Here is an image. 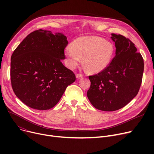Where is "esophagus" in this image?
Wrapping results in <instances>:
<instances>
[{
  "instance_id": "obj_1",
  "label": "esophagus",
  "mask_w": 154,
  "mask_h": 154,
  "mask_svg": "<svg viewBox=\"0 0 154 154\" xmlns=\"http://www.w3.org/2000/svg\"><path fill=\"white\" fill-rule=\"evenodd\" d=\"M83 77V75L81 74H76V78L77 79H80V78H82Z\"/></svg>"
}]
</instances>
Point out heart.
<instances>
[{
  "instance_id": "heart-1",
  "label": "heart",
  "mask_w": 154,
  "mask_h": 154,
  "mask_svg": "<svg viewBox=\"0 0 154 154\" xmlns=\"http://www.w3.org/2000/svg\"><path fill=\"white\" fill-rule=\"evenodd\" d=\"M65 55L70 69H74L81 62L88 72L96 74L106 69L114 55L112 42L97 36L77 38L65 49Z\"/></svg>"
}]
</instances>
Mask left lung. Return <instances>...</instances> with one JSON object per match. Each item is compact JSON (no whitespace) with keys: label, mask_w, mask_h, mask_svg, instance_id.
<instances>
[{"label":"left lung","mask_w":154,"mask_h":154,"mask_svg":"<svg viewBox=\"0 0 154 154\" xmlns=\"http://www.w3.org/2000/svg\"><path fill=\"white\" fill-rule=\"evenodd\" d=\"M111 35L116 56L104 70L88 77L91 84L87 93L95 108L108 112L124 107L137 95L144 68L142 57L131 40Z\"/></svg>","instance_id":"8db88e82"}]
</instances>
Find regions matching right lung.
Masks as SVG:
<instances>
[{"label": "right lung", "mask_w": 154, "mask_h": 154, "mask_svg": "<svg viewBox=\"0 0 154 154\" xmlns=\"http://www.w3.org/2000/svg\"><path fill=\"white\" fill-rule=\"evenodd\" d=\"M67 44L63 34L39 29L29 34L14 51L12 89L28 107L40 110L54 107L67 87L75 82V74L61 62Z\"/></svg>", "instance_id": "obj_1"}]
</instances>
